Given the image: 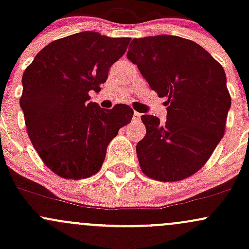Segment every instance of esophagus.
Segmentation results:
<instances>
[{
    "instance_id": "esophagus-1",
    "label": "esophagus",
    "mask_w": 249,
    "mask_h": 249,
    "mask_svg": "<svg viewBox=\"0 0 249 249\" xmlns=\"http://www.w3.org/2000/svg\"><path fill=\"white\" fill-rule=\"evenodd\" d=\"M141 117H142V113L136 112V111H134V112H133V121L139 122V121H141Z\"/></svg>"
}]
</instances>
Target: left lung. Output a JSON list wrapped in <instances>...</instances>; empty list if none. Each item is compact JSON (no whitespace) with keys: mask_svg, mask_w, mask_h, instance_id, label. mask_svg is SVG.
<instances>
[{"mask_svg":"<svg viewBox=\"0 0 249 249\" xmlns=\"http://www.w3.org/2000/svg\"><path fill=\"white\" fill-rule=\"evenodd\" d=\"M127 58L159 97L167 121L142 115L146 134L137 144L142 171L159 181L198 172L225 133L231 96L224 68L198 43L172 35L133 38Z\"/></svg>","mask_w":249,"mask_h":249,"instance_id":"obj_1","label":"left lung"}]
</instances>
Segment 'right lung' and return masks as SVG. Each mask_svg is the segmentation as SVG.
<instances>
[{
    "label": "right lung",
    "instance_id": "right-lung-1",
    "mask_svg": "<svg viewBox=\"0 0 249 249\" xmlns=\"http://www.w3.org/2000/svg\"><path fill=\"white\" fill-rule=\"evenodd\" d=\"M128 43V37L96 31L73 34L49 43L24 71L19 105L28 134L44 164L62 178L98 172L107 145L132 119L128 105L105 110L89 96L101 91Z\"/></svg>",
    "mask_w": 249,
    "mask_h": 249
}]
</instances>
